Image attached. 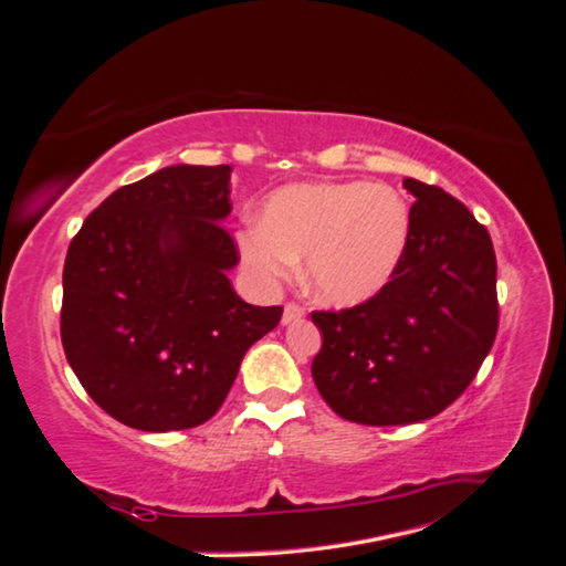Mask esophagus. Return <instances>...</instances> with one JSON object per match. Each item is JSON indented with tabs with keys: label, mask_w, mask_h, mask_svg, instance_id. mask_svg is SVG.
Returning <instances> with one entry per match:
<instances>
[{
	"label": "esophagus",
	"mask_w": 566,
	"mask_h": 566,
	"mask_svg": "<svg viewBox=\"0 0 566 566\" xmlns=\"http://www.w3.org/2000/svg\"><path fill=\"white\" fill-rule=\"evenodd\" d=\"M306 314V306L300 302H286L284 304V314H282V324H292V322H300Z\"/></svg>",
	"instance_id": "34e87169"
}]
</instances>
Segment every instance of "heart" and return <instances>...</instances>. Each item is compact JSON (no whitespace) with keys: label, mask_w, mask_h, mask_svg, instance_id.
I'll return each instance as SVG.
<instances>
[{"label":"heart","mask_w":566,"mask_h":566,"mask_svg":"<svg viewBox=\"0 0 566 566\" xmlns=\"http://www.w3.org/2000/svg\"><path fill=\"white\" fill-rule=\"evenodd\" d=\"M411 234L407 199L369 181H300L272 191L262 224L239 232L244 264L276 282L306 256V282L322 302L354 306L389 284Z\"/></svg>","instance_id":"b5f03b06"}]
</instances>
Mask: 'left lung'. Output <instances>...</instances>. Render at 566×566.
I'll return each mask as SVG.
<instances>
[{"mask_svg":"<svg viewBox=\"0 0 566 566\" xmlns=\"http://www.w3.org/2000/svg\"><path fill=\"white\" fill-rule=\"evenodd\" d=\"M411 234L379 294L312 312L322 349L312 377L342 419L369 427L424 421L472 385L490 354L500 302L492 237L442 187L405 179Z\"/></svg>","mask_w":566,"mask_h":566,"instance_id":"1","label":"left lung"}]
</instances>
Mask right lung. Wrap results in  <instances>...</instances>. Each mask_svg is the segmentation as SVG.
<instances>
[{"instance_id": "add662e5", "label": "right lung", "mask_w": 566, "mask_h": 566, "mask_svg": "<svg viewBox=\"0 0 566 566\" xmlns=\"http://www.w3.org/2000/svg\"><path fill=\"white\" fill-rule=\"evenodd\" d=\"M229 165H177L119 187L84 219L62 274V347L84 391L122 424H205L244 352L282 319L252 306L227 272Z\"/></svg>"}]
</instances>
